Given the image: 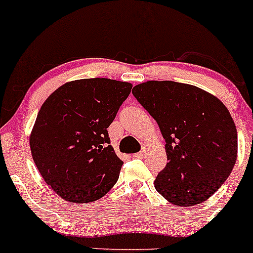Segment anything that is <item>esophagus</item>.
<instances>
[{
  "instance_id": "obj_1",
  "label": "esophagus",
  "mask_w": 253,
  "mask_h": 253,
  "mask_svg": "<svg viewBox=\"0 0 253 253\" xmlns=\"http://www.w3.org/2000/svg\"><path fill=\"white\" fill-rule=\"evenodd\" d=\"M147 155V149L146 148H142L141 152H138L137 154H135L136 158H144Z\"/></svg>"
}]
</instances>
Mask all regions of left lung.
<instances>
[{
    "label": "left lung",
    "mask_w": 253,
    "mask_h": 253,
    "mask_svg": "<svg viewBox=\"0 0 253 253\" xmlns=\"http://www.w3.org/2000/svg\"><path fill=\"white\" fill-rule=\"evenodd\" d=\"M132 94L157 121L167 165L154 186L165 200L192 207L225 183L238 154V135L225 104L202 88L174 81H147Z\"/></svg>",
    "instance_id": "left-lung-1"
}]
</instances>
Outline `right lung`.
I'll return each instance as SVG.
<instances>
[{"instance_id": "add662e5", "label": "right lung", "mask_w": 253, "mask_h": 253, "mask_svg": "<svg viewBox=\"0 0 253 253\" xmlns=\"http://www.w3.org/2000/svg\"><path fill=\"white\" fill-rule=\"evenodd\" d=\"M131 87L111 79H81L62 84L42 105L31 153L42 179L64 201L94 202L117 181L123 161L107 127Z\"/></svg>"}]
</instances>
